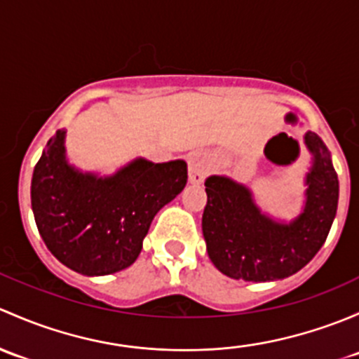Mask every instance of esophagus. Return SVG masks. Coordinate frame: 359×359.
I'll use <instances>...</instances> for the list:
<instances>
[{
	"mask_svg": "<svg viewBox=\"0 0 359 359\" xmlns=\"http://www.w3.org/2000/svg\"><path fill=\"white\" fill-rule=\"evenodd\" d=\"M210 171V162L204 154L188 155V180L191 184H201Z\"/></svg>",
	"mask_w": 359,
	"mask_h": 359,
	"instance_id": "obj_1",
	"label": "esophagus"
}]
</instances>
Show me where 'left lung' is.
Returning a JSON list of instances; mask_svg holds the SVG:
<instances>
[{"instance_id":"left-lung-1","label":"left lung","mask_w":359,"mask_h":359,"mask_svg":"<svg viewBox=\"0 0 359 359\" xmlns=\"http://www.w3.org/2000/svg\"><path fill=\"white\" fill-rule=\"evenodd\" d=\"M304 143L313 155L306 175V204L290 223L261 212L252 191L226 176L205 180L202 231L212 264L245 282H273L304 268L327 240L339 202V180L330 152L316 133Z\"/></svg>"}]
</instances>
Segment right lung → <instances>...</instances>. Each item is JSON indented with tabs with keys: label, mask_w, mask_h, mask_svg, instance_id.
<instances>
[{
	"label": "right lung",
	"mask_w": 359,
	"mask_h": 359,
	"mask_svg": "<svg viewBox=\"0 0 359 359\" xmlns=\"http://www.w3.org/2000/svg\"><path fill=\"white\" fill-rule=\"evenodd\" d=\"M187 162L135 158L112 176L83 172L65 157V129L50 138L34 168L31 204L41 238L62 264L102 276L142 252L155 214L181 194Z\"/></svg>",
	"instance_id": "1"
}]
</instances>
